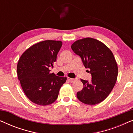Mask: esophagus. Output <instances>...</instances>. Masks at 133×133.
Listing matches in <instances>:
<instances>
[{"instance_id":"esophagus-1","label":"esophagus","mask_w":133,"mask_h":133,"mask_svg":"<svg viewBox=\"0 0 133 133\" xmlns=\"http://www.w3.org/2000/svg\"><path fill=\"white\" fill-rule=\"evenodd\" d=\"M67 79H68V81L69 82H73L75 81V79H72V78H70V77H67Z\"/></svg>"}]
</instances>
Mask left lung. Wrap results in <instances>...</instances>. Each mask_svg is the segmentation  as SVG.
I'll list each match as a JSON object with an SVG mask.
<instances>
[{"mask_svg": "<svg viewBox=\"0 0 133 133\" xmlns=\"http://www.w3.org/2000/svg\"><path fill=\"white\" fill-rule=\"evenodd\" d=\"M71 47L92 76L90 82L81 79L83 88L77 92V99L87 105L101 103L111 92L117 81L118 67L113 54L104 43L91 37L77 40Z\"/></svg>", "mask_w": 133, "mask_h": 133, "instance_id": "obj_1", "label": "left lung"}]
</instances>
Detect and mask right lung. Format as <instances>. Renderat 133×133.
<instances>
[{
    "label": "right lung",
    "mask_w": 133,
    "mask_h": 133,
    "mask_svg": "<svg viewBox=\"0 0 133 133\" xmlns=\"http://www.w3.org/2000/svg\"><path fill=\"white\" fill-rule=\"evenodd\" d=\"M62 45L61 41L40 42L27 49L19 59L18 79L25 95L36 104L46 106L54 102L66 81V77L50 72Z\"/></svg>",
    "instance_id": "1"
}]
</instances>
